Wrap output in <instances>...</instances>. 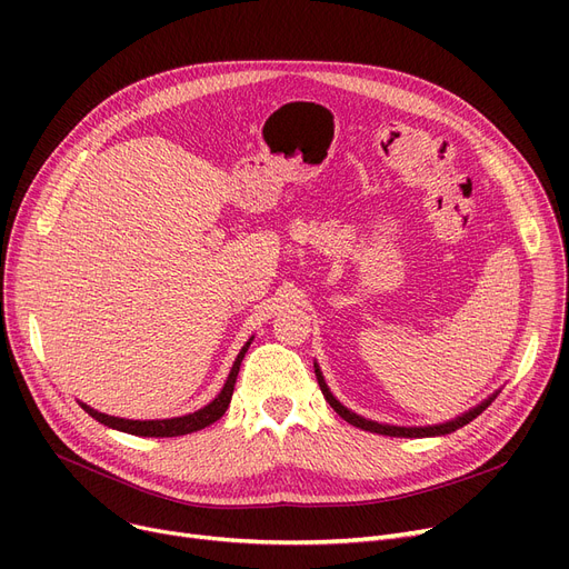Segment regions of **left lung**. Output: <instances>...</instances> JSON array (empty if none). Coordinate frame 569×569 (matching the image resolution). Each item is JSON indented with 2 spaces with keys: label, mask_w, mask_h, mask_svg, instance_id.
I'll list each match as a JSON object with an SVG mask.
<instances>
[{
  "label": "left lung",
  "mask_w": 569,
  "mask_h": 569,
  "mask_svg": "<svg viewBox=\"0 0 569 569\" xmlns=\"http://www.w3.org/2000/svg\"><path fill=\"white\" fill-rule=\"evenodd\" d=\"M316 378H318L320 392L325 395L327 403H330V406H332V408L343 417V420H346L348 425H352V427H357V429L371 431V433L395 436V438H429V436H445V433H452V431H457V429L466 427L468 422H472L475 417L480 415L482 410H487V408H489V403L496 399V395H493V397H489V399H487V401H482L480 406H475L472 410H468V412L459 415L457 420H452V422H442V425H433V427H390V425H380V422L367 420V417H360L357 412L348 410L346 406H341V403L335 399V395L330 392V387H327V382H325V378H322V373H320L318 365H316Z\"/></svg>",
  "instance_id": "obj_1"
}]
</instances>
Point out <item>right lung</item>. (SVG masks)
Segmentation results:
<instances>
[{
    "instance_id": "obj_1",
    "label": "right lung",
    "mask_w": 569,
    "mask_h": 569,
    "mask_svg": "<svg viewBox=\"0 0 569 569\" xmlns=\"http://www.w3.org/2000/svg\"><path fill=\"white\" fill-rule=\"evenodd\" d=\"M253 339H249L244 343V348L239 350L237 360L228 373V380L223 385V390L219 392V397L207 403L204 408L196 410V412H189V415H182V417H170V420H124V417H112V415H106V412H99L94 408H89L87 403L78 401L80 408L92 415L97 422L110 427V429H117V431H124V433H131V436H144V438H172V436H187V433H193V431H200L209 425H214L219 417H223V412L228 410L230 406V399H232V390H234V380H237V373H239V367H242V360L244 355L249 350Z\"/></svg>"
}]
</instances>
